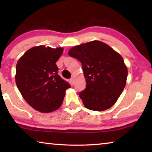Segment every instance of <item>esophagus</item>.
<instances>
[{
    "mask_svg": "<svg viewBox=\"0 0 152 152\" xmlns=\"http://www.w3.org/2000/svg\"><path fill=\"white\" fill-rule=\"evenodd\" d=\"M70 82H71V84H74V78H71L70 79Z\"/></svg>",
    "mask_w": 152,
    "mask_h": 152,
    "instance_id": "obj_1",
    "label": "esophagus"
}]
</instances>
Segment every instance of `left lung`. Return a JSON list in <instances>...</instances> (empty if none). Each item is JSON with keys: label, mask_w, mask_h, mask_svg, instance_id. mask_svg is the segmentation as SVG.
I'll return each instance as SVG.
<instances>
[{"label": "left lung", "mask_w": 152, "mask_h": 152, "mask_svg": "<svg viewBox=\"0 0 152 152\" xmlns=\"http://www.w3.org/2000/svg\"><path fill=\"white\" fill-rule=\"evenodd\" d=\"M68 54L82 64L86 87L79 96L85 107L102 111L114 105L127 78V68L121 56L100 41L76 45Z\"/></svg>", "instance_id": "left-lung-1"}]
</instances>
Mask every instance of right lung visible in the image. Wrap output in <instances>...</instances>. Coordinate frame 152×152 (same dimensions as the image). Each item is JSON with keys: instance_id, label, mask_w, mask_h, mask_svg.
Masks as SVG:
<instances>
[{"instance_id": "right-lung-1", "label": "right lung", "mask_w": 152, "mask_h": 152, "mask_svg": "<svg viewBox=\"0 0 152 152\" xmlns=\"http://www.w3.org/2000/svg\"><path fill=\"white\" fill-rule=\"evenodd\" d=\"M39 45L29 49L18 60L15 81L28 104L41 113L58 109L63 102L70 84L58 75L56 61L63 52Z\"/></svg>"}]
</instances>
